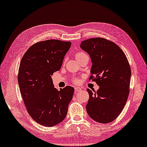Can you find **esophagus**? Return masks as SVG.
Segmentation results:
<instances>
[{
  "label": "esophagus",
  "mask_w": 147,
  "mask_h": 147,
  "mask_svg": "<svg viewBox=\"0 0 147 147\" xmlns=\"http://www.w3.org/2000/svg\"><path fill=\"white\" fill-rule=\"evenodd\" d=\"M81 90H82V88H80V87H75V91H76V92L80 91H81Z\"/></svg>",
  "instance_id": "34e87169"
}]
</instances>
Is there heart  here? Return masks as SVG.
Returning <instances> with one entry per match:
<instances>
[{
	"instance_id": "1",
	"label": "heart",
	"mask_w": 147,
	"mask_h": 147,
	"mask_svg": "<svg viewBox=\"0 0 147 147\" xmlns=\"http://www.w3.org/2000/svg\"><path fill=\"white\" fill-rule=\"evenodd\" d=\"M84 55H86L83 52H80V53H77L76 54V55H75V56H76V58L77 59H79L80 58H81V57H82V56H84ZM75 82H78V81L77 80H75Z\"/></svg>"
}]
</instances>
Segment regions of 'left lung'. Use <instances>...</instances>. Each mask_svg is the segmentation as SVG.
Returning <instances> with one entry per match:
<instances>
[{"instance_id":"8db88e82","label":"left lung","mask_w":147,"mask_h":147,"mask_svg":"<svg viewBox=\"0 0 147 147\" xmlns=\"http://www.w3.org/2000/svg\"><path fill=\"white\" fill-rule=\"evenodd\" d=\"M80 47L91 59V77L99 86L89 95L86 105L89 116L107 123L115 120L125 106L129 93L131 70L125 53L114 42L102 38L82 41Z\"/></svg>"}]
</instances>
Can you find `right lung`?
<instances>
[{"instance_id":"add662e5","label":"right lung","mask_w":147,"mask_h":147,"mask_svg":"<svg viewBox=\"0 0 147 147\" xmlns=\"http://www.w3.org/2000/svg\"><path fill=\"white\" fill-rule=\"evenodd\" d=\"M71 41L48 40L34 44L22 57L18 69L20 91L29 115L41 125L53 127L65 119L74 89L55 88L53 73L61 69Z\"/></svg>"}]
</instances>
